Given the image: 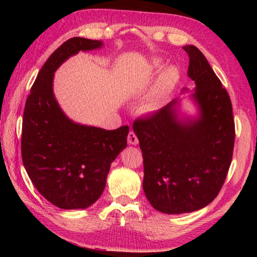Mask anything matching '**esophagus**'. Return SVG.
<instances>
[{
  "label": "esophagus",
  "instance_id": "34e87169",
  "mask_svg": "<svg viewBox=\"0 0 257 257\" xmlns=\"http://www.w3.org/2000/svg\"><path fill=\"white\" fill-rule=\"evenodd\" d=\"M128 143L130 145H137L138 144V138L136 136V134L134 132H130L128 134Z\"/></svg>",
  "mask_w": 257,
  "mask_h": 257
}]
</instances>
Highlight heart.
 Returning <instances> with one entry per match:
<instances>
[{
  "label": "heart",
  "mask_w": 257,
  "mask_h": 257,
  "mask_svg": "<svg viewBox=\"0 0 257 257\" xmlns=\"http://www.w3.org/2000/svg\"><path fill=\"white\" fill-rule=\"evenodd\" d=\"M163 69V62L160 59L152 60L150 63L149 71L152 75L160 72ZM180 78L179 70L176 67H170L164 69L160 73V76L156 80L153 89L145 98H143L137 105V111L143 115H151L153 113L158 112L168 97L175 89Z\"/></svg>",
  "instance_id": "heart-1"
}]
</instances>
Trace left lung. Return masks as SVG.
I'll return each instance as SVG.
<instances>
[{
  "mask_svg": "<svg viewBox=\"0 0 257 257\" xmlns=\"http://www.w3.org/2000/svg\"><path fill=\"white\" fill-rule=\"evenodd\" d=\"M189 55L188 95L195 114L181 112L176 98L133 130L144 159L143 189L151 205L165 214L198 211L216 197L231 163L234 122L228 92L196 46ZM182 88V94L188 93Z\"/></svg>",
  "mask_w": 257,
  "mask_h": 257,
  "instance_id": "1",
  "label": "left lung"
}]
</instances>
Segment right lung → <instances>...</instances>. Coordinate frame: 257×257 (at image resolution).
Returning a JSON list of instances; mask_svg holds the SVG:
<instances>
[{
	"label": "right lung",
	"instance_id": "add662e5",
	"mask_svg": "<svg viewBox=\"0 0 257 257\" xmlns=\"http://www.w3.org/2000/svg\"><path fill=\"white\" fill-rule=\"evenodd\" d=\"M102 41L73 37L50 55L26 101L21 155L43 197L63 210H85L101 196L111 163L127 147L128 125L105 130L75 122L56 101L53 81L61 64Z\"/></svg>",
	"mask_w": 257,
	"mask_h": 257
}]
</instances>
